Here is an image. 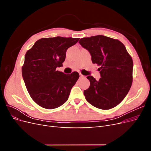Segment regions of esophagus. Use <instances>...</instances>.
I'll return each instance as SVG.
<instances>
[{
    "label": "esophagus",
    "mask_w": 151,
    "mask_h": 151,
    "mask_svg": "<svg viewBox=\"0 0 151 151\" xmlns=\"http://www.w3.org/2000/svg\"><path fill=\"white\" fill-rule=\"evenodd\" d=\"M79 76H80V78H86V76H84V75H83L82 74H79Z\"/></svg>",
    "instance_id": "esophagus-1"
}]
</instances>
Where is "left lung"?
<instances>
[{
    "mask_svg": "<svg viewBox=\"0 0 151 151\" xmlns=\"http://www.w3.org/2000/svg\"><path fill=\"white\" fill-rule=\"evenodd\" d=\"M79 43L90 52L101 77L88 76L89 88L84 91L87 101L96 108L109 109L125 98L132 84L133 60L125 45L116 39L103 35L81 38Z\"/></svg>",
    "mask_w": 151,
    "mask_h": 151,
    "instance_id": "1",
    "label": "left lung"
}]
</instances>
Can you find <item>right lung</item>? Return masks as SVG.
Masks as SVG:
<instances>
[{
  "mask_svg": "<svg viewBox=\"0 0 151 151\" xmlns=\"http://www.w3.org/2000/svg\"><path fill=\"white\" fill-rule=\"evenodd\" d=\"M79 40L62 36L43 38L27 51L22 75L31 98L40 106L52 109L67 101L79 74L77 72L65 74L56 68L63 65L67 49Z\"/></svg>",
  "mask_w": 151,
  "mask_h": 151,
  "instance_id": "right-lung-1",
  "label": "right lung"
}]
</instances>
